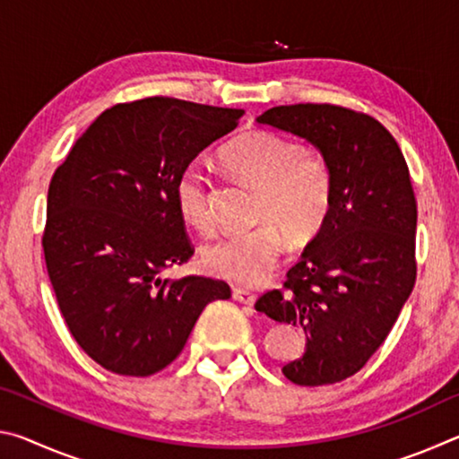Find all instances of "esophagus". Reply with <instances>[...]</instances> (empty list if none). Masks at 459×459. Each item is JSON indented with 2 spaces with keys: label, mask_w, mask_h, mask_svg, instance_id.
I'll return each mask as SVG.
<instances>
[{
  "label": "esophagus",
  "mask_w": 459,
  "mask_h": 459,
  "mask_svg": "<svg viewBox=\"0 0 459 459\" xmlns=\"http://www.w3.org/2000/svg\"><path fill=\"white\" fill-rule=\"evenodd\" d=\"M232 298H235L238 304H245L248 307L255 306V301H257V295L247 291V290H240V287H237V290H232Z\"/></svg>",
  "instance_id": "34e87169"
}]
</instances>
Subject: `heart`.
<instances>
[{"mask_svg": "<svg viewBox=\"0 0 459 459\" xmlns=\"http://www.w3.org/2000/svg\"><path fill=\"white\" fill-rule=\"evenodd\" d=\"M232 174L257 188L255 229L216 237L202 248L214 277L253 287L275 269L285 238L304 247L320 235L332 208V169L320 153L273 131H247L221 150ZM178 212L190 227L208 230V180L198 166H184L174 182Z\"/></svg>", "mask_w": 459, "mask_h": 459, "instance_id": "heart-1", "label": "heart"}]
</instances>
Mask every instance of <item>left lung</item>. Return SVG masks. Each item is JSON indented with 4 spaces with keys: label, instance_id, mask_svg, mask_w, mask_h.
I'll return each instance as SVG.
<instances>
[{
    "label": "left lung",
    "instance_id": "8db88e82",
    "mask_svg": "<svg viewBox=\"0 0 459 459\" xmlns=\"http://www.w3.org/2000/svg\"><path fill=\"white\" fill-rule=\"evenodd\" d=\"M257 123L322 153L332 208L287 271L285 291L265 293L255 307L306 333L304 356L281 368L291 383H340L378 351L413 291L417 204L407 161L377 119L344 107H273Z\"/></svg>",
    "mask_w": 459,
    "mask_h": 459
}]
</instances>
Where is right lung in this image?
Masks as SVG:
<instances>
[{
	"instance_id": "1",
	"label": "right lung",
	"mask_w": 459,
	"mask_h": 459,
	"mask_svg": "<svg viewBox=\"0 0 459 459\" xmlns=\"http://www.w3.org/2000/svg\"><path fill=\"white\" fill-rule=\"evenodd\" d=\"M243 113L169 97L115 105L52 176L42 237L52 290L79 346L115 375L166 368L202 309L230 298L219 279L160 273L194 253L176 176Z\"/></svg>"
}]
</instances>
